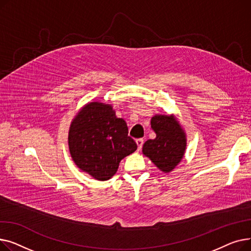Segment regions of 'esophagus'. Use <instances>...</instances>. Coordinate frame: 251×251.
Listing matches in <instances>:
<instances>
[{
	"label": "esophagus",
	"mask_w": 251,
	"mask_h": 251,
	"mask_svg": "<svg viewBox=\"0 0 251 251\" xmlns=\"http://www.w3.org/2000/svg\"><path fill=\"white\" fill-rule=\"evenodd\" d=\"M143 143H144V140H143L142 138H138V139H136V144H137V150H138V151H140V150L142 149Z\"/></svg>",
	"instance_id": "esophagus-1"
}]
</instances>
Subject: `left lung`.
<instances>
[{
	"label": "left lung",
	"instance_id": "1",
	"mask_svg": "<svg viewBox=\"0 0 251 251\" xmlns=\"http://www.w3.org/2000/svg\"><path fill=\"white\" fill-rule=\"evenodd\" d=\"M151 124L156 137L146 141L142 152L161 171L169 173L180 163L185 152V133L173 116L155 115Z\"/></svg>",
	"mask_w": 251,
	"mask_h": 251
}]
</instances>
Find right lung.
<instances>
[{
	"instance_id": "1",
	"label": "right lung",
	"mask_w": 251,
	"mask_h": 251,
	"mask_svg": "<svg viewBox=\"0 0 251 251\" xmlns=\"http://www.w3.org/2000/svg\"><path fill=\"white\" fill-rule=\"evenodd\" d=\"M68 141L77 167L100 181L112 178L121 160L137 150L126 122L116 117L112 105L98 101L87 103L76 115Z\"/></svg>"
}]
</instances>
